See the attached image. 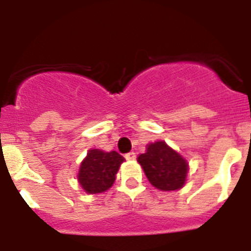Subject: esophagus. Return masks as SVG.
<instances>
[{"label":"esophagus","instance_id":"esophagus-1","mask_svg":"<svg viewBox=\"0 0 251 251\" xmlns=\"http://www.w3.org/2000/svg\"><path fill=\"white\" fill-rule=\"evenodd\" d=\"M126 159H134L136 158V153L134 152H129V153H127V154H126Z\"/></svg>","mask_w":251,"mask_h":251}]
</instances>
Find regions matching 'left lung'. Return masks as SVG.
<instances>
[{"label":"left lung","mask_w":251,"mask_h":251,"mask_svg":"<svg viewBox=\"0 0 251 251\" xmlns=\"http://www.w3.org/2000/svg\"><path fill=\"white\" fill-rule=\"evenodd\" d=\"M137 161L148 181L161 191H175L185 185L188 163L166 142L150 143L147 151L139 154Z\"/></svg>","instance_id":"left-lung-1"}]
</instances>
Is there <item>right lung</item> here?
Wrapping results in <instances>:
<instances>
[{"instance_id": "add662e5", "label": "right lung", "mask_w": 251, "mask_h": 251, "mask_svg": "<svg viewBox=\"0 0 251 251\" xmlns=\"http://www.w3.org/2000/svg\"><path fill=\"white\" fill-rule=\"evenodd\" d=\"M124 158L115 151L89 150L81 162L77 181L86 194H101L109 190Z\"/></svg>"}]
</instances>
